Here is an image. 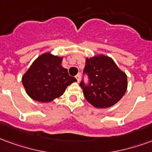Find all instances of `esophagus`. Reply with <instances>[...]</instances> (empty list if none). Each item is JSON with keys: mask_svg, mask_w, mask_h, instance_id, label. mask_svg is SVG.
Returning a JSON list of instances; mask_svg holds the SVG:
<instances>
[{"mask_svg": "<svg viewBox=\"0 0 152 152\" xmlns=\"http://www.w3.org/2000/svg\"><path fill=\"white\" fill-rule=\"evenodd\" d=\"M75 77H76V79H77V83H79V81H80V75H77L75 76Z\"/></svg>", "mask_w": 152, "mask_h": 152, "instance_id": "esophagus-1", "label": "esophagus"}]
</instances>
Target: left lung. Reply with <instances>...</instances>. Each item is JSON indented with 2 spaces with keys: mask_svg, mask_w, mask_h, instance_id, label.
<instances>
[{
  "mask_svg": "<svg viewBox=\"0 0 152 152\" xmlns=\"http://www.w3.org/2000/svg\"><path fill=\"white\" fill-rule=\"evenodd\" d=\"M84 72L90 83H80L85 98L97 108H109L116 104L127 90V75L110 56L98 54L86 58Z\"/></svg>",
  "mask_w": 152,
  "mask_h": 152,
  "instance_id": "1",
  "label": "left lung"
}]
</instances>
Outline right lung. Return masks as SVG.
Returning <instances> with one entry per match:
<instances>
[{
  "label": "right lung",
  "instance_id": "right-lung-1",
  "mask_svg": "<svg viewBox=\"0 0 152 152\" xmlns=\"http://www.w3.org/2000/svg\"><path fill=\"white\" fill-rule=\"evenodd\" d=\"M64 56L47 52L39 56L22 77L26 94L35 101L48 103L63 95L77 79L61 65Z\"/></svg>",
  "mask_w": 152,
  "mask_h": 152
}]
</instances>
